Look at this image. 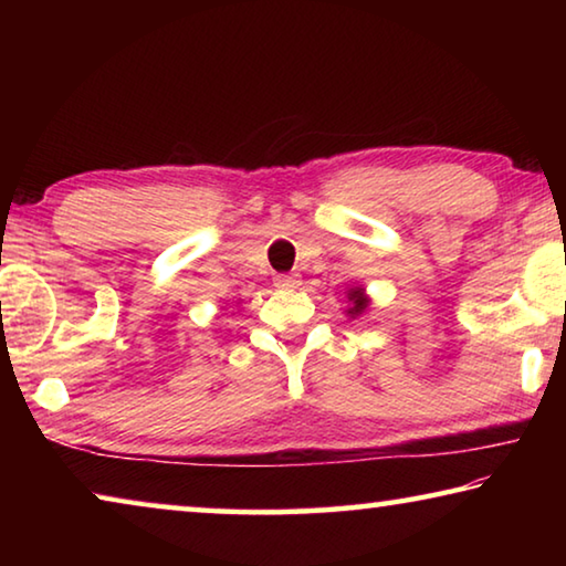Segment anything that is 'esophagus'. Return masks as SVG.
I'll return each instance as SVG.
<instances>
[{"instance_id":"obj_1","label":"esophagus","mask_w":566,"mask_h":566,"mask_svg":"<svg viewBox=\"0 0 566 566\" xmlns=\"http://www.w3.org/2000/svg\"><path fill=\"white\" fill-rule=\"evenodd\" d=\"M302 284L300 274H276L274 276V286L276 290H296Z\"/></svg>"}]
</instances>
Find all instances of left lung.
Masks as SVG:
<instances>
[{
  "instance_id": "1",
  "label": "left lung",
  "mask_w": 566,
  "mask_h": 566,
  "mask_svg": "<svg viewBox=\"0 0 566 566\" xmlns=\"http://www.w3.org/2000/svg\"><path fill=\"white\" fill-rule=\"evenodd\" d=\"M369 304H371V300H369V294L361 284L349 286V290H347V306H344V312H347L349 319L361 317V314L369 310Z\"/></svg>"
}]
</instances>
